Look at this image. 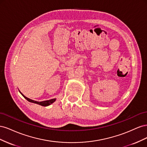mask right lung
<instances>
[{
	"instance_id": "right-lung-1",
	"label": "right lung",
	"mask_w": 147,
	"mask_h": 147,
	"mask_svg": "<svg viewBox=\"0 0 147 147\" xmlns=\"http://www.w3.org/2000/svg\"><path fill=\"white\" fill-rule=\"evenodd\" d=\"M21 94L23 95L24 98L26 99H27L28 101H29L30 102H33V103H35V104H37L38 105H42V106H48L49 105L53 104V102H54L56 100V99H52L48 100H45V101H42V102H37V101H35V100H32V99H29L28 97L24 96L23 94H22V93H21Z\"/></svg>"
}]
</instances>
